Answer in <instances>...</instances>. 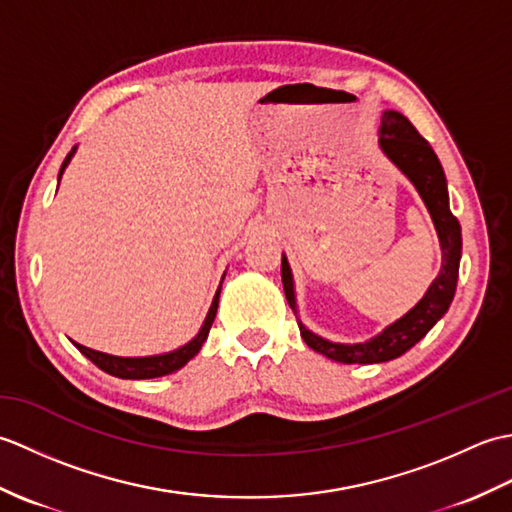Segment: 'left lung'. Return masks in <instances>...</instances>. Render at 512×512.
I'll return each instance as SVG.
<instances>
[{"label":"left lung","instance_id":"left-lung-1","mask_svg":"<svg viewBox=\"0 0 512 512\" xmlns=\"http://www.w3.org/2000/svg\"><path fill=\"white\" fill-rule=\"evenodd\" d=\"M380 147H383L391 162H396L400 171L413 182V187L418 189L424 204H427L440 237L442 268L418 306L367 343H330L321 339V336L312 334L299 323L301 336L308 343V347L332 358V361L347 365L385 363L411 350L440 321L442 314L449 310L460 273L462 231L458 217L451 213L447 178H444L436 151L418 134V129L409 123V118L398 112H385L383 118H380ZM281 281H284V292L290 308L295 310V290H292V275L286 257H281Z\"/></svg>","mask_w":512,"mask_h":512}]
</instances>
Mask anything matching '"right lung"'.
<instances>
[{"label":"right lung","instance_id":"right-lung-1","mask_svg":"<svg viewBox=\"0 0 512 512\" xmlns=\"http://www.w3.org/2000/svg\"><path fill=\"white\" fill-rule=\"evenodd\" d=\"M72 154H74V149L70 151L68 158L63 160L61 171H63L65 165H68V162H70ZM217 301H220V290L215 292V299H213V303H211V310H209V314H206V321H204V325H202V330L198 332V336H195V339L189 341L187 345H182L180 350H176V352L160 354V356H145V358H123V356H112V354H103V352L90 350V347L79 345V343H74V345L79 347V352L88 356L96 367L103 369V372H107V374L116 376V378L140 380V378H158V376H165V374L176 372V369L187 365V363L191 361V358L200 352V347H202V343L206 341V336H209V330H211V325H213V321H215Z\"/></svg>","mask_w":512,"mask_h":512}]
</instances>
